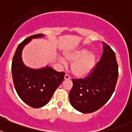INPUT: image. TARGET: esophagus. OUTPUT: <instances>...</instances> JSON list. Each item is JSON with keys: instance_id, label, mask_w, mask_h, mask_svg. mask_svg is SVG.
<instances>
[{"instance_id": "1", "label": "esophagus", "mask_w": 132, "mask_h": 132, "mask_svg": "<svg viewBox=\"0 0 132 132\" xmlns=\"http://www.w3.org/2000/svg\"><path fill=\"white\" fill-rule=\"evenodd\" d=\"M70 79H71L70 77L68 75H67V74H66V75H64V79H65V80H70Z\"/></svg>"}]
</instances>
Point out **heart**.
Masks as SVG:
<instances>
[{"mask_svg":"<svg viewBox=\"0 0 132 132\" xmlns=\"http://www.w3.org/2000/svg\"><path fill=\"white\" fill-rule=\"evenodd\" d=\"M64 57L66 60L72 62L70 66L72 73L77 77H85L91 73L96 61V54L85 48L65 52ZM58 60L61 64L66 65V60L62 57H60Z\"/></svg>","mask_w":132,"mask_h":132,"instance_id":"heart-1","label":"heart"}]
</instances>
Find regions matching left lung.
Here are the masks:
<instances>
[{
  "mask_svg": "<svg viewBox=\"0 0 132 132\" xmlns=\"http://www.w3.org/2000/svg\"><path fill=\"white\" fill-rule=\"evenodd\" d=\"M100 60L89 76L85 79H72L69 94L70 104L82 113L95 112L111 98L118 79V65L115 53L103 43Z\"/></svg>",
  "mask_w": 132,
  "mask_h": 132,
  "instance_id": "left-lung-1",
  "label": "left lung"
}]
</instances>
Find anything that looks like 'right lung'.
I'll return each instance as SVG.
<instances>
[{
    "label": "right lung",
    "mask_w": 132,
    "mask_h": 132,
    "mask_svg": "<svg viewBox=\"0 0 132 132\" xmlns=\"http://www.w3.org/2000/svg\"><path fill=\"white\" fill-rule=\"evenodd\" d=\"M44 36L42 34L35 35L21 42L16 49L11 65L13 81L18 96L26 104L36 109L49 102L65 75L62 72L55 71L48 65L36 69L23 63L21 53L24 47L32 39Z\"/></svg>",
    "instance_id": "obj_1"
}]
</instances>
